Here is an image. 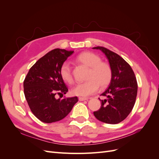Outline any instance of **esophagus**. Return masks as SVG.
I'll return each instance as SVG.
<instances>
[{"mask_svg":"<svg viewBox=\"0 0 159 159\" xmlns=\"http://www.w3.org/2000/svg\"><path fill=\"white\" fill-rule=\"evenodd\" d=\"M79 100H80V101H81V102H82V101L88 100V98H82V97H80V98H79Z\"/></svg>","mask_w":159,"mask_h":159,"instance_id":"obj_1","label":"esophagus"}]
</instances>
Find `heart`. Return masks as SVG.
I'll use <instances>...</instances> for the list:
<instances>
[{
    "mask_svg": "<svg viewBox=\"0 0 159 159\" xmlns=\"http://www.w3.org/2000/svg\"><path fill=\"white\" fill-rule=\"evenodd\" d=\"M76 60L89 68L85 82L78 84L71 89L74 95L87 97L97 92L99 86L107 87L112 78V69L109 64L102 61L100 57L93 52H85L76 57ZM61 79L68 84L74 83V77L70 64L68 61L62 63L60 68Z\"/></svg>",
    "mask_w": 159,
    "mask_h": 159,
    "instance_id": "heart-1",
    "label": "heart"
}]
</instances>
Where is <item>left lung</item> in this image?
<instances>
[{
  "mask_svg": "<svg viewBox=\"0 0 159 159\" xmlns=\"http://www.w3.org/2000/svg\"><path fill=\"white\" fill-rule=\"evenodd\" d=\"M102 50L109 60L112 69V78L108 88L101 95V107L94 111L99 121L108 124L123 121L131 112L135 103L138 85L131 67L122 57L105 47H94Z\"/></svg>",
  "mask_w": 159,
  "mask_h": 159,
  "instance_id": "8db88e82",
  "label": "left lung"
}]
</instances>
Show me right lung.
Returning a JSON list of instances; mask_svg holds the SVG:
<instances>
[{"label":"right lung","instance_id":"obj_1","mask_svg":"<svg viewBox=\"0 0 159 159\" xmlns=\"http://www.w3.org/2000/svg\"><path fill=\"white\" fill-rule=\"evenodd\" d=\"M74 53L56 48L48 52L34 64L24 81V93L31 111L41 121H58L69 114L78 98L56 99L68 89L61 79L60 68Z\"/></svg>","mask_w":159,"mask_h":159}]
</instances>
